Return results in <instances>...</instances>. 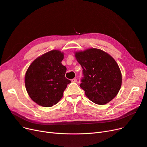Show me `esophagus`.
<instances>
[{"instance_id":"esophagus-1","label":"esophagus","mask_w":147,"mask_h":147,"mask_svg":"<svg viewBox=\"0 0 147 147\" xmlns=\"http://www.w3.org/2000/svg\"><path fill=\"white\" fill-rule=\"evenodd\" d=\"M72 82H75H75H77V78H74V79H72Z\"/></svg>"}]
</instances>
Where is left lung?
Here are the masks:
<instances>
[{"mask_svg":"<svg viewBox=\"0 0 147 147\" xmlns=\"http://www.w3.org/2000/svg\"><path fill=\"white\" fill-rule=\"evenodd\" d=\"M83 69L80 86L94 103L104 105L117 95L121 86L122 76L117 62L108 53L97 48L75 53Z\"/></svg>","mask_w":147,"mask_h":147,"instance_id":"8db88e82","label":"left lung"}]
</instances>
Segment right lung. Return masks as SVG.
<instances>
[{
  "label": "right lung",
  "instance_id": "1",
  "mask_svg": "<svg viewBox=\"0 0 147 147\" xmlns=\"http://www.w3.org/2000/svg\"><path fill=\"white\" fill-rule=\"evenodd\" d=\"M64 53L51 50L38 57L25 75V86L29 97L38 105L50 107L63 97L71 82L65 77L66 67L62 64Z\"/></svg>",
  "mask_w": 147,
  "mask_h": 147
}]
</instances>
